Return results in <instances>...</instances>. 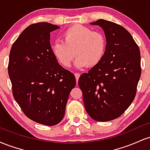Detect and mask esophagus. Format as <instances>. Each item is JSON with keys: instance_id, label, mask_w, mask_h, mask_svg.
Segmentation results:
<instances>
[{"instance_id": "obj_1", "label": "esophagus", "mask_w": 150, "mask_h": 150, "mask_svg": "<svg viewBox=\"0 0 150 150\" xmlns=\"http://www.w3.org/2000/svg\"><path fill=\"white\" fill-rule=\"evenodd\" d=\"M80 74L77 73H75V78H76V82L77 83V82H78V80H79V77H80Z\"/></svg>"}]
</instances>
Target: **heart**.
I'll list each match as a JSON object with an SVG mask.
<instances>
[{
	"instance_id": "b5f03b06",
	"label": "heart",
	"mask_w": 150,
	"mask_h": 150,
	"mask_svg": "<svg viewBox=\"0 0 150 150\" xmlns=\"http://www.w3.org/2000/svg\"><path fill=\"white\" fill-rule=\"evenodd\" d=\"M62 39V42L57 41L53 44L51 51L63 67H69L75 56L77 57L75 65L79 68L87 65L92 68L104 58L106 39L100 32L76 25L67 29Z\"/></svg>"
}]
</instances>
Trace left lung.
Returning <instances> with one entry per match:
<instances>
[{"label":"left lung","mask_w":150,"mask_h":150,"mask_svg":"<svg viewBox=\"0 0 150 150\" xmlns=\"http://www.w3.org/2000/svg\"><path fill=\"white\" fill-rule=\"evenodd\" d=\"M104 30V58L79 78L87 113L105 122L118 118L133 101L141 75L140 52L127 30L114 22L98 20L90 23Z\"/></svg>","instance_id":"obj_1"}]
</instances>
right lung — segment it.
<instances>
[{"label": "right lung", "mask_w": 150, "mask_h": 150, "mask_svg": "<svg viewBox=\"0 0 150 150\" xmlns=\"http://www.w3.org/2000/svg\"><path fill=\"white\" fill-rule=\"evenodd\" d=\"M59 28L48 22L28 26L12 46L8 68L13 97L22 111L49 126L63 118L76 85L73 73L59 65L51 51L50 32Z\"/></svg>", "instance_id": "add662e5"}]
</instances>
